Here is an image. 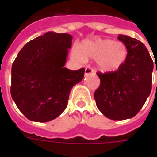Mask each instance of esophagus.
Masks as SVG:
<instances>
[{"label":"esophagus","instance_id":"esophagus-1","mask_svg":"<svg viewBox=\"0 0 157 157\" xmlns=\"http://www.w3.org/2000/svg\"><path fill=\"white\" fill-rule=\"evenodd\" d=\"M93 72V69L90 67H86V71H85V75H89V74H91Z\"/></svg>","mask_w":157,"mask_h":157}]
</instances>
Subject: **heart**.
Masks as SVG:
<instances>
[{
	"label": "heart",
	"mask_w": 157,
	"mask_h": 157,
	"mask_svg": "<svg viewBox=\"0 0 157 157\" xmlns=\"http://www.w3.org/2000/svg\"><path fill=\"white\" fill-rule=\"evenodd\" d=\"M127 54L128 50L124 43L98 38L84 40L72 53V57L79 61L94 59L97 67L107 72L119 69L126 60Z\"/></svg>",
	"instance_id": "b5f03b06"
}]
</instances>
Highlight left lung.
Segmentation results:
<instances>
[{
    "mask_svg": "<svg viewBox=\"0 0 157 157\" xmlns=\"http://www.w3.org/2000/svg\"><path fill=\"white\" fill-rule=\"evenodd\" d=\"M118 40L126 46V60L117 71L97 72L100 86L94 92V99L105 117L122 121L137 115L148 98L153 61L145 45L137 39L119 35Z\"/></svg>",
    "mask_w": 157,
    "mask_h": 157,
    "instance_id": "left-lung-1",
    "label": "left lung"
}]
</instances>
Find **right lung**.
<instances>
[{
  "label": "right lung",
  "instance_id": "obj_1",
  "mask_svg": "<svg viewBox=\"0 0 157 157\" xmlns=\"http://www.w3.org/2000/svg\"><path fill=\"white\" fill-rule=\"evenodd\" d=\"M72 36L48 32L28 42L11 69L10 94L28 120L47 122L66 109L69 94L84 77L85 68L64 67Z\"/></svg>",
  "mask_w": 157,
  "mask_h": 157
}]
</instances>
